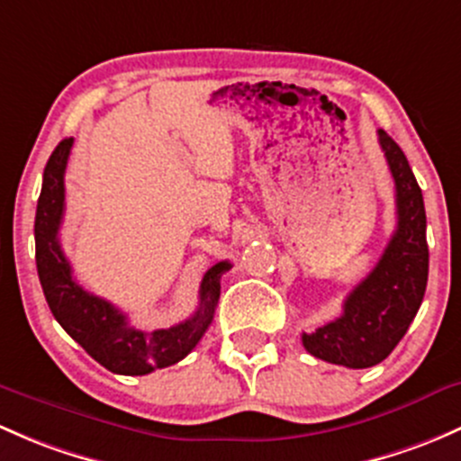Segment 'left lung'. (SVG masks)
Listing matches in <instances>:
<instances>
[{"instance_id":"left-lung-1","label":"left lung","mask_w":461,"mask_h":461,"mask_svg":"<svg viewBox=\"0 0 461 461\" xmlns=\"http://www.w3.org/2000/svg\"><path fill=\"white\" fill-rule=\"evenodd\" d=\"M377 141L395 181L397 227L371 274L347 295L342 316L303 333L312 356L348 369H369L393 351L422 304L429 280L422 190L400 145L384 130H377Z\"/></svg>"}]
</instances>
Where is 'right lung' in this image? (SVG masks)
Returning a JSON list of instances; mask_svg holds the SVG:
<instances>
[{"instance_id": "obj_1", "label": "right lung", "mask_w": 461, "mask_h": 461, "mask_svg": "<svg viewBox=\"0 0 461 461\" xmlns=\"http://www.w3.org/2000/svg\"><path fill=\"white\" fill-rule=\"evenodd\" d=\"M72 141L75 139H64L48 158L37 201L35 260L48 307L68 336L79 342L108 371L121 375H145L154 369L176 365L198 345L214 320L221 298V276L231 267V263L221 260L205 271L198 292L201 300L194 316L157 331H139L130 327L123 312L108 300L86 292L72 278V267L61 249L59 227L66 205L64 174Z\"/></svg>"}]
</instances>
